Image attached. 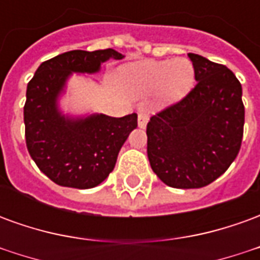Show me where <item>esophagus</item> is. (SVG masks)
<instances>
[{"instance_id": "obj_1", "label": "esophagus", "mask_w": 260, "mask_h": 260, "mask_svg": "<svg viewBox=\"0 0 260 260\" xmlns=\"http://www.w3.org/2000/svg\"><path fill=\"white\" fill-rule=\"evenodd\" d=\"M147 121H149L147 114L139 113V115H138V126H139V128H142V129H143V128H146Z\"/></svg>"}]
</instances>
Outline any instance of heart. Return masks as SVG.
Instances as JSON below:
<instances>
[{
    "mask_svg": "<svg viewBox=\"0 0 260 260\" xmlns=\"http://www.w3.org/2000/svg\"><path fill=\"white\" fill-rule=\"evenodd\" d=\"M122 83L132 96H145L154 90L158 106L178 102L193 83V68L185 58L174 61H145L122 71Z\"/></svg>",
    "mask_w": 260,
    "mask_h": 260,
    "instance_id": "1",
    "label": "heart"
}]
</instances>
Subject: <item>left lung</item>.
Segmentation results:
<instances>
[{"instance_id": "left-lung-1", "label": "left lung", "mask_w": 260, "mask_h": 260, "mask_svg": "<svg viewBox=\"0 0 260 260\" xmlns=\"http://www.w3.org/2000/svg\"><path fill=\"white\" fill-rule=\"evenodd\" d=\"M196 85L147 122V157L166 185L202 188L225 173L240 152L245 108L240 80L225 65L188 54Z\"/></svg>"}]
</instances>
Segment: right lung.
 <instances>
[{
  "mask_svg": "<svg viewBox=\"0 0 260 260\" xmlns=\"http://www.w3.org/2000/svg\"><path fill=\"white\" fill-rule=\"evenodd\" d=\"M110 58L122 59L124 55L113 48L59 54L44 61L27 83L26 146L40 171L61 186L89 189L102 184L138 126L135 113L121 118L104 114L74 118L59 111L58 97L72 72L96 74Z\"/></svg>",
  "mask_w": 260,
  "mask_h": 260,
  "instance_id": "add662e5",
  "label": "right lung"
}]
</instances>
